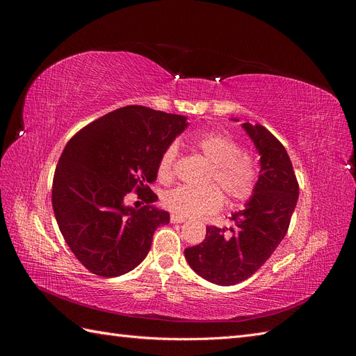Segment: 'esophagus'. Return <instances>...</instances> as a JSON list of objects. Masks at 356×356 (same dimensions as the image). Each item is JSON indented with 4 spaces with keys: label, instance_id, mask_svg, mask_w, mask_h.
<instances>
[{
    "label": "esophagus",
    "instance_id": "34e87169",
    "mask_svg": "<svg viewBox=\"0 0 356 356\" xmlns=\"http://www.w3.org/2000/svg\"><path fill=\"white\" fill-rule=\"evenodd\" d=\"M170 222L181 224V222H186V218H184V217H179V215L172 213V215H170Z\"/></svg>",
    "mask_w": 356,
    "mask_h": 356
}]
</instances>
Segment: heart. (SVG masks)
I'll list each match as a JSON object with an SVG mask.
<instances>
[{"label":"heart","instance_id":"heart-1","mask_svg":"<svg viewBox=\"0 0 356 356\" xmlns=\"http://www.w3.org/2000/svg\"><path fill=\"white\" fill-rule=\"evenodd\" d=\"M195 145L211 163L207 178L209 186H178L166 191L161 197V204L169 212L179 217H199L222 207L221 192L230 204L243 203L254 195L258 182V168L254 157L243 152L238 141L221 132H207L195 139ZM177 154L175 145H169L161 153L157 165L160 181L168 182L174 177Z\"/></svg>","mask_w":356,"mask_h":356}]
</instances>
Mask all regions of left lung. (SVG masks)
<instances>
[{"mask_svg": "<svg viewBox=\"0 0 356 356\" xmlns=\"http://www.w3.org/2000/svg\"><path fill=\"white\" fill-rule=\"evenodd\" d=\"M260 153V178L243 211L232 215L233 227L208 225L207 238L184 251L199 276L217 285H236L260 268L289 227L298 182L285 147L264 126L243 123Z\"/></svg>", "mask_w": 356, "mask_h": 356, "instance_id": "8db88e82", "label": "left lung"}]
</instances>
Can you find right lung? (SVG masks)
Listing matches in <instances>:
<instances>
[{"mask_svg": "<svg viewBox=\"0 0 356 356\" xmlns=\"http://www.w3.org/2000/svg\"><path fill=\"white\" fill-rule=\"evenodd\" d=\"M187 118L127 105L75 134L53 177L51 203L59 230L77 260L93 275L131 272L147 257L169 213L153 208L149 188L161 153L187 127ZM131 191L146 204L126 207Z\"/></svg>", "mask_w": 356, "mask_h": 356, "instance_id": "add662e5", "label": "right lung"}]
</instances>
